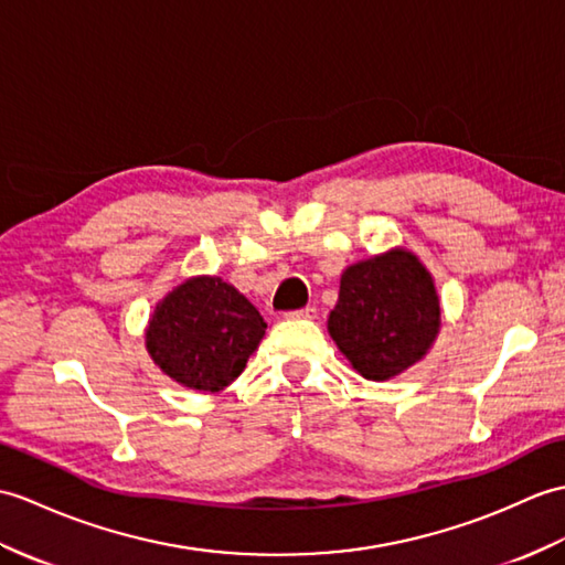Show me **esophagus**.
<instances>
[{"label": "esophagus", "mask_w": 565, "mask_h": 565, "mask_svg": "<svg viewBox=\"0 0 565 565\" xmlns=\"http://www.w3.org/2000/svg\"><path fill=\"white\" fill-rule=\"evenodd\" d=\"M286 318H294V320H315V318H318V308H312V306L298 308V310L286 312Z\"/></svg>", "instance_id": "esophagus-1"}]
</instances>
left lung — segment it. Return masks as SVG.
<instances>
[{"mask_svg": "<svg viewBox=\"0 0 565 565\" xmlns=\"http://www.w3.org/2000/svg\"><path fill=\"white\" fill-rule=\"evenodd\" d=\"M440 303L430 274L412 253L392 250L342 274L327 330L365 380H390L433 344Z\"/></svg>", "mask_w": 565, "mask_h": 565, "instance_id": "8db88e82", "label": "left lung"}]
</instances>
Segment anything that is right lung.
I'll list each match as a JSON object with an SVG mask.
<instances>
[{
	"mask_svg": "<svg viewBox=\"0 0 565 565\" xmlns=\"http://www.w3.org/2000/svg\"><path fill=\"white\" fill-rule=\"evenodd\" d=\"M267 322L243 294L216 277L188 279L156 306L147 349L175 383L218 392L245 369Z\"/></svg>",
	"mask_w": 565,
	"mask_h": 565,
	"instance_id": "add662e5",
	"label": "right lung"
}]
</instances>
